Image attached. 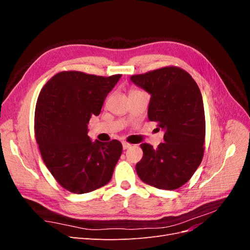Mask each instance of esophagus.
<instances>
[{
  "label": "esophagus",
  "mask_w": 250,
  "mask_h": 250,
  "mask_svg": "<svg viewBox=\"0 0 250 250\" xmlns=\"http://www.w3.org/2000/svg\"><path fill=\"white\" fill-rule=\"evenodd\" d=\"M122 145H123V149H124V150L128 149V148H129V147L131 146L129 143H126V142H123V143H122Z\"/></svg>",
  "instance_id": "1"
}]
</instances>
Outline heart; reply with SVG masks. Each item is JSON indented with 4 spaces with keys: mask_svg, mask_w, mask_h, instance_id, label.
<instances>
[{
    "mask_svg": "<svg viewBox=\"0 0 250 250\" xmlns=\"http://www.w3.org/2000/svg\"><path fill=\"white\" fill-rule=\"evenodd\" d=\"M135 90H137V89H133V90H131V92H135Z\"/></svg>",
    "mask_w": 250,
    "mask_h": 250,
    "instance_id": "b5f03b06",
    "label": "heart"
}]
</instances>
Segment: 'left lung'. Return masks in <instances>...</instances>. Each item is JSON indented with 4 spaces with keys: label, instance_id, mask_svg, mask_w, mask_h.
I'll return each instance as SVG.
<instances>
[{
    "label": "left lung",
    "instance_id": "1",
    "mask_svg": "<svg viewBox=\"0 0 250 250\" xmlns=\"http://www.w3.org/2000/svg\"><path fill=\"white\" fill-rule=\"evenodd\" d=\"M130 79L151 95L148 119L165 130V143L156 149L141 144L144 154L135 166L138 175L149 186L176 190L190 180L204 153L206 117L200 89L190 74L174 65Z\"/></svg>",
    "mask_w": 250,
    "mask_h": 250
}]
</instances>
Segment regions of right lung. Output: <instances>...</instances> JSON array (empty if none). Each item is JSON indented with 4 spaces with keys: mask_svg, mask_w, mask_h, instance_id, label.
Wrapping results in <instances>:
<instances>
[{
    "mask_svg": "<svg viewBox=\"0 0 250 250\" xmlns=\"http://www.w3.org/2000/svg\"><path fill=\"white\" fill-rule=\"evenodd\" d=\"M122 75L63 71L53 76L36 102L34 132L44 165L65 190L84 194L109 183L122 144L92 142L87 124L98 116Z\"/></svg>",
    "mask_w": 250,
    "mask_h": 250,
    "instance_id": "add662e5",
    "label": "right lung"
}]
</instances>
